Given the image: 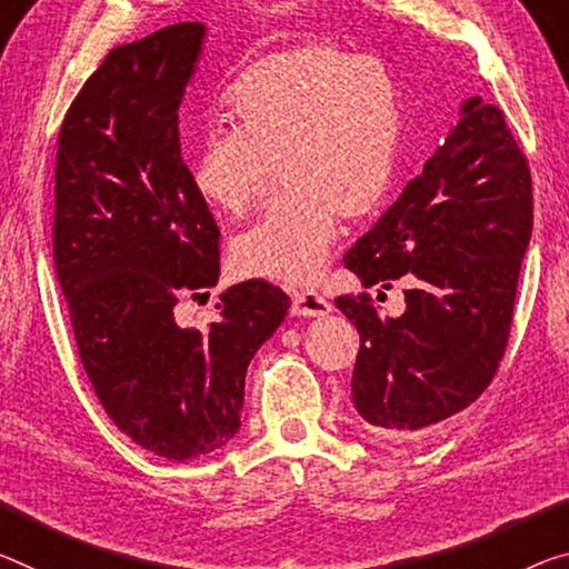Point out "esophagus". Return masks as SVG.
<instances>
[{
  "mask_svg": "<svg viewBox=\"0 0 569 569\" xmlns=\"http://www.w3.org/2000/svg\"><path fill=\"white\" fill-rule=\"evenodd\" d=\"M330 312V302L318 292H300L292 290V315L297 318H320Z\"/></svg>",
  "mask_w": 569,
  "mask_h": 569,
  "instance_id": "esophagus-1",
  "label": "esophagus"
}]
</instances>
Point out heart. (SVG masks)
Segmentation results:
<instances>
[{
	"instance_id": "b5f03b06",
	"label": "heart",
	"mask_w": 569,
	"mask_h": 569,
	"mask_svg": "<svg viewBox=\"0 0 569 569\" xmlns=\"http://www.w3.org/2000/svg\"><path fill=\"white\" fill-rule=\"evenodd\" d=\"M233 129H211L190 164L196 193L241 218L274 168L282 193L231 243L243 277L305 284L322 272L338 218L363 221L383 203L401 144L395 73L371 56L305 40L257 58L223 96Z\"/></svg>"
}]
</instances>
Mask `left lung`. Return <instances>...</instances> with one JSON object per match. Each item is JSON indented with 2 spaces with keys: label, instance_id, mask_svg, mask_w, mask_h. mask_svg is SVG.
Masks as SVG:
<instances>
[{
  "label": "left lung",
  "instance_id": "left-lung-1",
  "mask_svg": "<svg viewBox=\"0 0 569 569\" xmlns=\"http://www.w3.org/2000/svg\"><path fill=\"white\" fill-rule=\"evenodd\" d=\"M422 174L346 254L363 287L405 284L383 318L369 292L336 305L358 328L356 412L383 437L473 405L501 363L535 203L529 162L491 103L468 99Z\"/></svg>",
  "mask_w": 569,
  "mask_h": 569
}]
</instances>
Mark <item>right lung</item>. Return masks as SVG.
<instances>
[{
  "label": "right lung",
  "mask_w": 569,
  "mask_h": 569,
  "mask_svg": "<svg viewBox=\"0 0 569 569\" xmlns=\"http://www.w3.org/2000/svg\"><path fill=\"white\" fill-rule=\"evenodd\" d=\"M206 28L180 22L113 48L58 134L52 259L103 412L168 460L223 448L241 427L249 361L290 297L233 284L206 330L174 305L213 287L221 231L180 154L178 109ZM208 297V295H206Z\"/></svg>",
  "instance_id": "add662e5"
}]
</instances>
